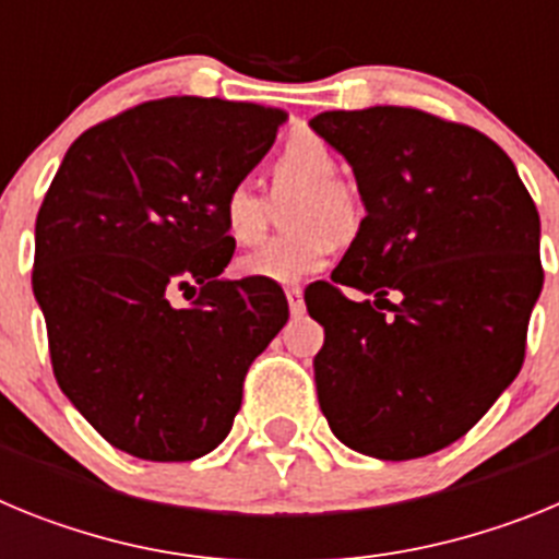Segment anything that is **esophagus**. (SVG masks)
Here are the masks:
<instances>
[{"mask_svg": "<svg viewBox=\"0 0 559 559\" xmlns=\"http://www.w3.org/2000/svg\"><path fill=\"white\" fill-rule=\"evenodd\" d=\"M285 296H288L290 313H294V316H302V313H305L302 288H299V285H288V288H285Z\"/></svg>", "mask_w": 559, "mask_h": 559, "instance_id": "esophagus-1", "label": "esophagus"}]
</instances>
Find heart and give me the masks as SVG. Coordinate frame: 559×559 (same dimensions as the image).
Returning <instances> with one entry per match:
<instances>
[{
  "label": "heart",
  "instance_id": "b5f03b06",
  "mask_svg": "<svg viewBox=\"0 0 559 559\" xmlns=\"http://www.w3.org/2000/svg\"><path fill=\"white\" fill-rule=\"evenodd\" d=\"M338 156L319 136H294L276 156V181L308 187L294 226L299 235L276 237L237 263L240 276L276 285L302 283L328 263L330 235H347L358 221V199L338 179ZM221 224L231 243L254 246L265 235V199L249 181H235L221 199Z\"/></svg>",
  "mask_w": 559,
  "mask_h": 559
}]
</instances>
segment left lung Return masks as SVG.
I'll return each instance as SVG.
<instances>
[{
    "label": "left lung",
    "mask_w": 559,
    "mask_h": 559,
    "mask_svg": "<svg viewBox=\"0 0 559 559\" xmlns=\"http://www.w3.org/2000/svg\"><path fill=\"white\" fill-rule=\"evenodd\" d=\"M310 128L349 162L367 210L335 285L308 305L324 328L319 406L353 451L428 456L471 431L521 372L543 288L540 215L510 156L476 128L403 106L324 111Z\"/></svg>",
    "instance_id": "8db88e82"
}]
</instances>
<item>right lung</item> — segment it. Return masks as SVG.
I'll return each mask as SVG.
<instances>
[{
    "instance_id": "obj_1",
    "label": "right lung",
    "mask_w": 559,
    "mask_h": 559,
    "mask_svg": "<svg viewBox=\"0 0 559 559\" xmlns=\"http://www.w3.org/2000/svg\"><path fill=\"white\" fill-rule=\"evenodd\" d=\"M280 108L218 97L133 106L72 142L36 218L33 294L69 403L114 448L190 462L231 431L251 360L288 302L224 280L221 199L276 140ZM176 289L199 293L173 309Z\"/></svg>"
}]
</instances>
